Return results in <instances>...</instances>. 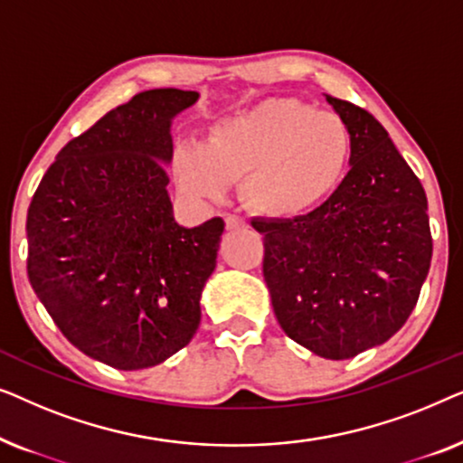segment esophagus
Listing matches in <instances>:
<instances>
[{
  "mask_svg": "<svg viewBox=\"0 0 463 463\" xmlns=\"http://www.w3.org/2000/svg\"><path fill=\"white\" fill-rule=\"evenodd\" d=\"M246 221L236 217V214H227L225 217V227L227 230H238V227H244Z\"/></svg>",
  "mask_w": 463,
  "mask_h": 463,
  "instance_id": "esophagus-1",
  "label": "esophagus"
}]
</instances>
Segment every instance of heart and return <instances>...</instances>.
<instances>
[{
  "mask_svg": "<svg viewBox=\"0 0 463 463\" xmlns=\"http://www.w3.org/2000/svg\"><path fill=\"white\" fill-rule=\"evenodd\" d=\"M345 119L299 99H268L214 126L206 143H181L173 168L183 192L217 200L230 181L259 217L290 221L337 192L352 164Z\"/></svg>",
  "mask_w": 463,
  "mask_h": 463,
  "instance_id": "1",
  "label": "heart"
}]
</instances>
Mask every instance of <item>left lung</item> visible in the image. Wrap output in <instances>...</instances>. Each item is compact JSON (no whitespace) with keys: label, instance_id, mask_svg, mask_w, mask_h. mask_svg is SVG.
Listing matches in <instances>:
<instances>
[{"label":"left lung","instance_id":"8db88e82","mask_svg":"<svg viewBox=\"0 0 463 463\" xmlns=\"http://www.w3.org/2000/svg\"><path fill=\"white\" fill-rule=\"evenodd\" d=\"M326 97L354 138L350 173L316 211L252 219L263 278L282 331L316 356L354 358L382 345L420 299L432 259L421 183L369 111Z\"/></svg>","mask_w":463,"mask_h":463}]
</instances>
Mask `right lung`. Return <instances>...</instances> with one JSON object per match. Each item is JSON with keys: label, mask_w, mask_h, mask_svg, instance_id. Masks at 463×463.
<instances>
[{"label": "right lung", "mask_w": 463, "mask_h": 463, "mask_svg": "<svg viewBox=\"0 0 463 463\" xmlns=\"http://www.w3.org/2000/svg\"><path fill=\"white\" fill-rule=\"evenodd\" d=\"M198 99L135 94L59 151L31 200V287L62 335L113 369L160 364L200 326L225 223L179 225L166 189L173 119Z\"/></svg>", "instance_id": "right-lung-1"}]
</instances>
